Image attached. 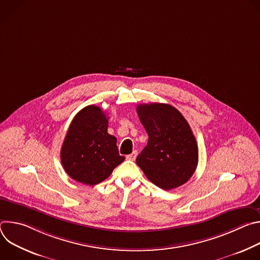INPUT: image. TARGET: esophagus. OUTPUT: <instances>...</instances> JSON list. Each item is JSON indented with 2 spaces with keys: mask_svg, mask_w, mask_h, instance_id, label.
<instances>
[{
  "mask_svg": "<svg viewBox=\"0 0 260 260\" xmlns=\"http://www.w3.org/2000/svg\"><path fill=\"white\" fill-rule=\"evenodd\" d=\"M136 157H137V151H133V153L126 155V159L128 160H135Z\"/></svg>",
  "mask_w": 260,
  "mask_h": 260,
  "instance_id": "1",
  "label": "esophagus"
}]
</instances>
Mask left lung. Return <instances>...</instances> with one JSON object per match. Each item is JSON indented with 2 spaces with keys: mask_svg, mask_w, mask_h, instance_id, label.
Here are the masks:
<instances>
[{
  "mask_svg": "<svg viewBox=\"0 0 260 260\" xmlns=\"http://www.w3.org/2000/svg\"><path fill=\"white\" fill-rule=\"evenodd\" d=\"M137 113L149 137L137 165L161 189L186 183L199 162L198 144L186 119L169 104H141Z\"/></svg>",
  "mask_w": 260,
  "mask_h": 260,
  "instance_id": "left-lung-1",
  "label": "left lung"
}]
</instances>
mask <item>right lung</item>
Masks as SVG:
<instances>
[{"label": "right lung", "mask_w": 260, "mask_h": 260, "mask_svg": "<svg viewBox=\"0 0 260 260\" xmlns=\"http://www.w3.org/2000/svg\"><path fill=\"white\" fill-rule=\"evenodd\" d=\"M116 142L108 134V117L102 109L87 106L69 126L60 150L61 165L72 179L92 186L125 159L119 155Z\"/></svg>", "instance_id": "right-lung-1"}]
</instances>
